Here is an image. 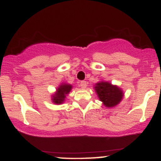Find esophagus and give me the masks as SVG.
I'll list each match as a JSON object with an SVG mask.
<instances>
[{
	"label": "esophagus",
	"instance_id": "1",
	"mask_svg": "<svg viewBox=\"0 0 161 161\" xmlns=\"http://www.w3.org/2000/svg\"><path fill=\"white\" fill-rule=\"evenodd\" d=\"M80 86L82 88H86L87 82H86V81H82V82H80Z\"/></svg>",
	"mask_w": 161,
	"mask_h": 161
}]
</instances>
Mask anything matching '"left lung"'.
<instances>
[{
    "label": "left lung",
    "mask_w": 161,
    "mask_h": 161,
    "mask_svg": "<svg viewBox=\"0 0 161 161\" xmlns=\"http://www.w3.org/2000/svg\"><path fill=\"white\" fill-rule=\"evenodd\" d=\"M95 90L100 101H102L107 108L115 107L123 97V92L120 88L108 82H97L95 86Z\"/></svg>",
    "instance_id": "obj_1"
}]
</instances>
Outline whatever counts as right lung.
<instances>
[{
    "instance_id": "add662e5",
    "label": "right lung",
    "mask_w": 161,
    "mask_h": 161,
    "mask_svg": "<svg viewBox=\"0 0 161 161\" xmlns=\"http://www.w3.org/2000/svg\"><path fill=\"white\" fill-rule=\"evenodd\" d=\"M71 85L69 84H61L57 88V92L54 95H52V101L54 104H60L64 103L65 101V97L66 95L69 93L72 89Z\"/></svg>"
}]
</instances>
